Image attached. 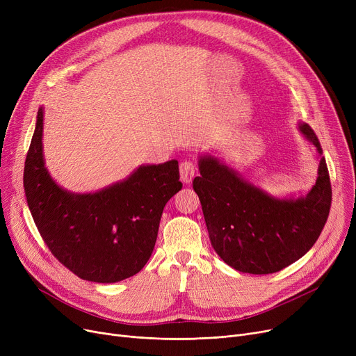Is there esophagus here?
I'll list each match as a JSON object with an SVG mask.
<instances>
[{"label":"esophagus","instance_id":"obj_1","mask_svg":"<svg viewBox=\"0 0 356 356\" xmlns=\"http://www.w3.org/2000/svg\"><path fill=\"white\" fill-rule=\"evenodd\" d=\"M197 172V165L195 160H184L180 164V179L183 183H191Z\"/></svg>","mask_w":356,"mask_h":356}]
</instances>
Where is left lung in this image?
Segmentation results:
<instances>
[{
    "label": "left lung",
    "instance_id": "left-lung-1",
    "mask_svg": "<svg viewBox=\"0 0 356 356\" xmlns=\"http://www.w3.org/2000/svg\"><path fill=\"white\" fill-rule=\"evenodd\" d=\"M322 154L309 124L298 125ZM193 189L202 203L216 254L232 268L271 274L302 258L322 234L332 203V184L325 157L319 176L306 197L278 200L239 179L216 159L199 161Z\"/></svg>",
    "mask_w": 356,
    "mask_h": 356
}]
</instances>
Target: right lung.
<instances>
[{"label": "right lung", "instance_id": "1", "mask_svg": "<svg viewBox=\"0 0 356 356\" xmlns=\"http://www.w3.org/2000/svg\"><path fill=\"white\" fill-rule=\"evenodd\" d=\"M43 109L24 164L29 209L50 252L82 280L117 283L152 257L160 218L180 189L179 163L143 165L97 193L73 195L56 184L43 161Z\"/></svg>", "mask_w": 356, "mask_h": 356}]
</instances>
